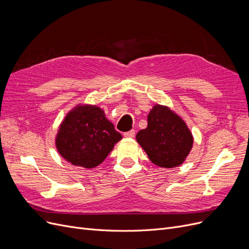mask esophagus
<instances>
[{"label": "esophagus", "instance_id": "1", "mask_svg": "<svg viewBox=\"0 0 249 249\" xmlns=\"http://www.w3.org/2000/svg\"><path fill=\"white\" fill-rule=\"evenodd\" d=\"M135 131L134 129H132V131H129V132H126V133H124V136L125 137V138H134L135 137Z\"/></svg>", "mask_w": 249, "mask_h": 249}]
</instances>
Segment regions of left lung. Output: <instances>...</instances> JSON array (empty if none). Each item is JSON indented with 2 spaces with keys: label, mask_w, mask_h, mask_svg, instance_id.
Returning a JSON list of instances; mask_svg holds the SVG:
<instances>
[{
  "label": "left lung",
  "mask_w": 249,
  "mask_h": 249,
  "mask_svg": "<svg viewBox=\"0 0 249 249\" xmlns=\"http://www.w3.org/2000/svg\"><path fill=\"white\" fill-rule=\"evenodd\" d=\"M149 159L160 167L182 164L194 144L193 135L180 116L167 106L156 104L148 114V125L136 137Z\"/></svg>",
  "instance_id": "obj_1"
}]
</instances>
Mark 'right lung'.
Here are the masks:
<instances>
[{
	"label": "right lung",
	"instance_id": "obj_1",
	"mask_svg": "<svg viewBox=\"0 0 249 249\" xmlns=\"http://www.w3.org/2000/svg\"><path fill=\"white\" fill-rule=\"evenodd\" d=\"M122 138L98 106L78 105L61 124L55 146L68 162L89 169L101 164Z\"/></svg>",
	"mask_w": 249,
	"mask_h": 249
}]
</instances>
